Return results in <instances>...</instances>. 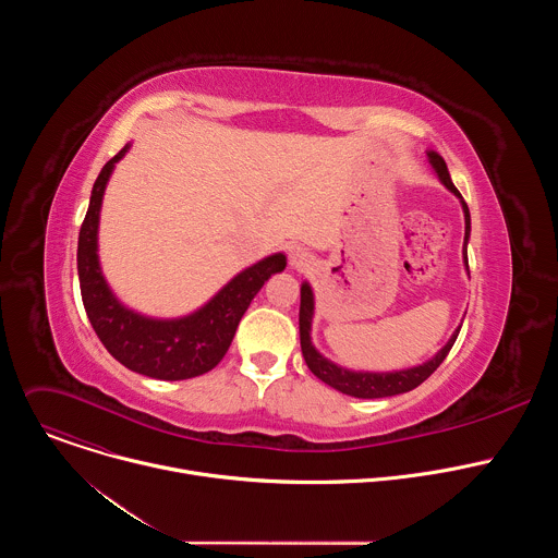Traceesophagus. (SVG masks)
I'll list each match as a JSON object with an SVG mask.
<instances>
[{
  "instance_id": "esophagus-1",
  "label": "esophagus",
  "mask_w": 558,
  "mask_h": 558,
  "mask_svg": "<svg viewBox=\"0 0 558 558\" xmlns=\"http://www.w3.org/2000/svg\"><path fill=\"white\" fill-rule=\"evenodd\" d=\"M289 263H291V267H295V269H304V267H308V263H311V256L304 252V250H291V254H289Z\"/></svg>"
}]
</instances>
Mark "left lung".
<instances>
[{"instance_id":"left-lung-1","label":"left lung","mask_w":558,"mask_h":558,"mask_svg":"<svg viewBox=\"0 0 558 558\" xmlns=\"http://www.w3.org/2000/svg\"><path fill=\"white\" fill-rule=\"evenodd\" d=\"M428 158H430V163H433L437 177L441 179V183L454 196L461 198L459 190L450 181V174H448V168L444 163V158L437 151H428ZM461 207H463V216H465L463 260H465V267H468V250H465V245H468V235H470V211H468L465 201H461ZM311 317H313V293H311V287L304 282L302 289H300V347H302L304 362H306V366L311 368V373L315 377H320L325 384L333 386L340 392H347L351 397H360V400H375V397H390V395H400V392H409V390L417 388L446 360V355L450 353V349H452V344H454V340L459 336V329H457L452 333V338L448 340V344L433 360H428L422 366L407 368V371H395V373H353V371H347L342 366H336L333 362H329L327 357H323L320 353L313 349L311 336H308L311 333Z\"/></svg>"}]
</instances>
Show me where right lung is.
<instances>
[{"mask_svg": "<svg viewBox=\"0 0 558 558\" xmlns=\"http://www.w3.org/2000/svg\"><path fill=\"white\" fill-rule=\"evenodd\" d=\"M125 151L128 145L104 166L93 187L88 214L78 229L76 271L82 300L95 333L125 368L154 379H190L211 371L225 357L250 302L265 280L287 267V258L276 254L238 274L201 311L181 320H149L121 306L99 269L97 227L106 183Z\"/></svg>", "mask_w": 558, "mask_h": 558, "instance_id": "obj_1", "label": "right lung"}]
</instances>
